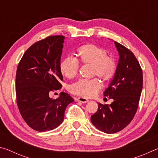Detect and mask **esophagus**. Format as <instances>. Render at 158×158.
I'll return each instance as SVG.
<instances>
[{"instance_id":"34e87169","label":"esophagus","mask_w":158,"mask_h":158,"mask_svg":"<svg viewBox=\"0 0 158 158\" xmlns=\"http://www.w3.org/2000/svg\"><path fill=\"white\" fill-rule=\"evenodd\" d=\"M76 100L77 102H81V103H86L89 102V99L82 98V97H79V98H76Z\"/></svg>"}]
</instances>
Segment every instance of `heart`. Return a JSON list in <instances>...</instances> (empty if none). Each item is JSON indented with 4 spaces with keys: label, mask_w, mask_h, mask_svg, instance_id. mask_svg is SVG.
Here are the masks:
<instances>
[{
    "label": "heart",
    "mask_w": 158,
    "mask_h": 158,
    "mask_svg": "<svg viewBox=\"0 0 158 158\" xmlns=\"http://www.w3.org/2000/svg\"><path fill=\"white\" fill-rule=\"evenodd\" d=\"M77 56L83 64L91 65V74L97 75L108 82L114 78L117 70V63L114 58L107 56V52L102 47L94 44L80 47ZM79 64L73 57H68L61 62L60 70L66 78L73 79L79 73ZM102 84L98 78L80 79L69 86V91L73 94L84 98H91L100 90Z\"/></svg>",
    "instance_id": "1"
}]
</instances>
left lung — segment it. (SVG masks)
<instances>
[{
    "label": "left lung",
    "mask_w": 158,
    "mask_h": 158,
    "mask_svg": "<svg viewBox=\"0 0 158 158\" xmlns=\"http://www.w3.org/2000/svg\"><path fill=\"white\" fill-rule=\"evenodd\" d=\"M119 60L116 74L104 92L113 100L111 105L98 103L91 116L93 125L107 134L119 132L132 121L137 112L143 88V73L134 53L123 45L114 42Z\"/></svg>",
    "instance_id": "left-lung-1"
}]
</instances>
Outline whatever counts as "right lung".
<instances>
[{
  "mask_svg": "<svg viewBox=\"0 0 158 158\" xmlns=\"http://www.w3.org/2000/svg\"><path fill=\"white\" fill-rule=\"evenodd\" d=\"M65 37H46L26 51L16 74L17 106L25 122L38 132L52 130L64 120L65 111L73 98L61 92L53 100L49 93L59 90L63 75L60 58Z\"/></svg>",
  "mask_w": 158,
  "mask_h": 158,
  "instance_id": "obj_1",
  "label": "right lung"
}]
</instances>
